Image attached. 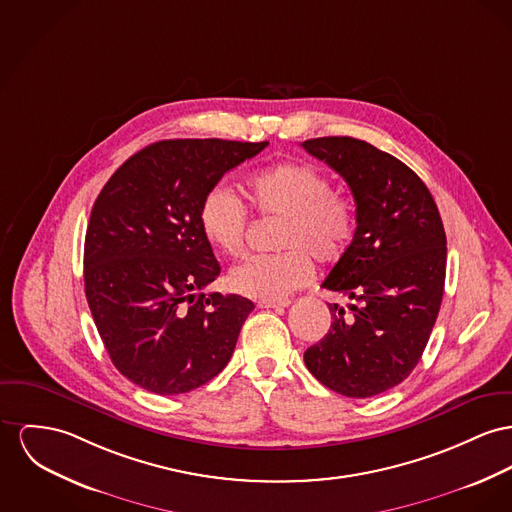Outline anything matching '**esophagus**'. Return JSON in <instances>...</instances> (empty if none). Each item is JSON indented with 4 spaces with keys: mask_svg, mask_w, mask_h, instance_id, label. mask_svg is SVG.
Segmentation results:
<instances>
[{
    "mask_svg": "<svg viewBox=\"0 0 512 512\" xmlns=\"http://www.w3.org/2000/svg\"><path fill=\"white\" fill-rule=\"evenodd\" d=\"M291 305L289 299H281V301H260L258 307L260 308H285Z\"/></svg>",
    "mask_w": 512,
    "mask_h": 512,
    "instance_id": "1",
    "label": "esophagus"
}]
</instances>
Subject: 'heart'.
Listing matches in <instances>:
<instances>
[{
  "mask_svg": "<svg viewBox=\"0 0 512 512\" xmlns=\"http://www.w3.org/2000/svg\"><path fill=\"white\" fill-rule=\"evenodd\" d=\"M248 198L264 219H281L277 254L256 256L231 273V287L250 299L281 301L314 277L312 256L336 264L355 235V211L349 198L332 190L330 178L312 165L279 163L246 178ZM205 240L229 258L246 248L248 213L239 198L213 186L200 204Z\"/></svg>",
  "mask_w": 512,
  "mask_h": 512,
  "instance_id": "b5f03b06",
  "label": "heart"
}]
</instances>
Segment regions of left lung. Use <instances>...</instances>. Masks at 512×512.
Masks as SVG:
<instances>
[{
  "mask_svg": "<svg viewBox=\"0 0 512 512\" xmlns=\"http://www.w3.org/2000/svg\"><path fill=\"white\" fill-rule=\"evenodd\" d=\"M303 147L340 174L357 229L322 287L355 299L330 305L328 334L305 351V365L347 398H371L419 363L443 301L446 235L423 180L396 157L355 137H316Z\"/></svg>",
  "mask_w": 512,
  "mask_h": 512,
  "instance_id": "left-lung-1",
  "label": "left lung"
}]
</instances>
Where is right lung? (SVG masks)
<instances>
[{
  "instance_id": "1",
  "label": "right lung",
  "mask_w": 512,
  "mask_h": 512,
  "mask_svg": "<svg viewBox=\"0 0 512 512\" xmlns=\"http://www.w3.org/2000/svg\"><path fill=\"white\" fill-rule=\"evenodd\" d=\"M268 141L165 139L104 184L85 235V295L114 367L139 388L176 396L229 363L254 303L205 295L221 272L200 204L221 176Z\"/></svg>"
}]
</instances>
